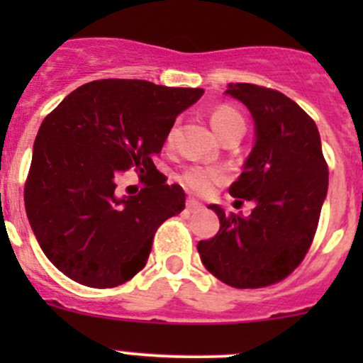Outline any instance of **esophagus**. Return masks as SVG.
<instances>
[{"mask_svg": "<svg viewBox=\"0 0 363 363\" xmlns=\"http://www.w3.org/2000/svg\"><path fill=\"white\" fill-rule=\"evenodd\" d=\"M186 208H188L189 212H199V211H202V208H203V205L200 203V202H196V200L189 199L188 202H186Z\"/></svg>", "mask_w": 363, "mask_h": 363, "instance_id": "34e87169", "label": "esophagus"}]
</instances>
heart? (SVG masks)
I'll return each mask as SVG.
<instances>
[{"instance_id": "obj_1", "label": "heart", "mask_w": 363, "mask_h": 363, "mask_svg": "<svg viewBox=\"0 0 363 363\" xmlns=\"http://www.w3.org/2000/svg\"><path fill=\"white\" fill-rule=\"evenodd\" d=\"M211 124L219 137H226L230 131L237 128H244L242 116L232 107V105H218L211 112ZM174 142V130L168 131L167 144L170 145ZM226 175L218 168H205V167H193L182 174L181 181L186 188L191 189L196 195H208L216 186L223 184Z\"/></svg>"}]
</instances>
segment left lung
Returning a JSON list of instances; mask_svg holds the SVG:
<instances>
[{"mask_svg": "<svg viewBox=\"0 0 363 363\" xmlns=\"http://www.w3.org/2000/svg\"><path fill=\"white\" fill-rule=\"evenodd\" d=\"M226 94L250 108L256 142L233 199L255 202L251 216L225 214L219 232L200 240L205 269L233 288H265L290 276L313 244L328 189V164L316 123L286 94L255 84H230ZM242 203V200H237Z\"/></svg>", "mask_w": 363, "mask_h": 363, "instance_id": "obj_1", "label": "left lung"}]
</instances>
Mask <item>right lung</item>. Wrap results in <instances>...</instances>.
I'll list each match as a JSON object with an SVG mask.
<instances>
[{
  "label": "right lung",
  "instance_id": "obj_1",
  "mask_svg": "<svg viewBox=\"0 0 363 363\" xmlns=\"http://www.w3.org/2000/svg\"><path fill=\"white\" fill-rule=\"evenodd\" d=\"M203 94L193 87L105 79L77 87L43 119L24 186L29 225L57 270L91 288L126 283L145 267L156 230L184 208L152 158L175 117ZM135 167L145 188L119 197Z\"/></svg>",
  "mask_w": 363,
  "mask_h": 363
}]
</instances>
